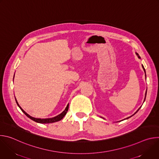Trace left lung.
Here are the masks:
<instances>
[{
  "instance_id": "left-lung-1",
  "label": "left lung",
  "mask_w": 159,
  "mask_h": 159,
  "mask_svg": "<svg viewBox=\"0 0 159 159\" xmlns=\"http://www.w3.org/2000/svg\"><path fill=\"white\" fill-rule=\"evenodd\" d=\"M137 55H138V57H139V58H140V56H139V54H138V53H137ZM142 67H143V70H144V71H145V69H144V67H143V65H142ZM145 76H146V74H145ZM146 95H147V92H146V93H145V98H146ZM145 100H144V101H145ZM140 108H139V109H138V111H139V109H140ZM138 111H137V112H138ZM137 112H135V113H134V114H136V113H137ZM132 115V116H133V115ZM129 116V117H128V118H126V119H128V118H130V117H131V116Z\"/></svg>"
}]
</instances>
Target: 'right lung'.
<instances>
[{
    "label": "right lung",
    "instance_id": "1",
    "mask_svg": "<svg viewBox=\"0 0 159 159\" xmlns=\"http://www.w3.org/2000/svg\"><path fill=\"white\" fill-rule=\"evenodd\" d=\"M16 99V98H15ZM16 103H17V104L18 105V106L20 107V109H21V111L23 112L25 114V115L26 116H28L29 118H30L31 120H33L34 121H35V122H37V123H54V122H57V121H60V120H61L64 116H65V115L66 114V112H67V111H68V109H69V104H68L67 106H66V108H65V109L61 113V114H60L59 115H58V116H55V117H54V118H47V119H40V118H33V117H31V116H30L28 114H27V113L22 109L20 106H19V104H18V102H17V100H16Z\"/></svg>",
    "mask_w": 159,
    "mask_h": 159
}]
</instances>
